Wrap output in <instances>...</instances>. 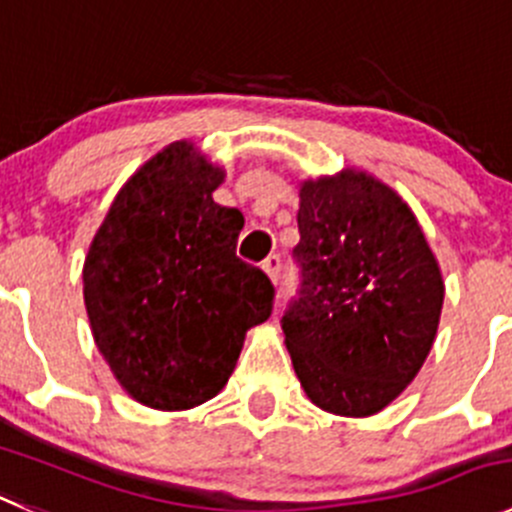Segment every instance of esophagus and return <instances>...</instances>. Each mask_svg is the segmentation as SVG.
I'll list each match as a JSON object with an SVG mask.
<instances>
[{
  "instance_id": "34e87169",
  "label": "esophagus",
  "mask_w": 512,
  "mask_h": 512,
  "mask_svg": "<svg viewBox=\"0 0 512 512\" xmlns=\"http://www.w3.org/2000/svg\"><path fill=\"white\" fill-rule=\"evenodd\" d=\"M261 269H264V274L269 276L271 281H279V276H281V259H279V256H269V259H266L264 264H261Z\"/></svg>"
}]
</instances>
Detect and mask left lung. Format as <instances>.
Segmentation results:
<instances>
[{
  "instance_id": "1",
  "label": "left lung",
  "mask_w": 512,
  "mask_h": 512,
  "mask_svg": "<svg viewBox=\"0 0 512 512\" xmlns=\"http://www.w3.org/2000/svg\"><path fill=\"white\" fill-rule=\"evenodd\" d=\"M299 299L281 319L306 397L369 417L405 392L440 326L445 281L412 208L367 170L299 183Z\"/></svg>"
}]
</instances>
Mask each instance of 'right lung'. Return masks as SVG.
I'll return each instance as SVG.
<instances>
[{
    "label": "right lung",
    "instance_id": "right-lung-1",
    "mask_svg": "<svg viewBox=\"0 0 512 512\" xmlns=\"http://www.w3.org/2000/svg\"><path fill=\"white\" fill-rule=\"evenodd\" d=\"M223 178L191 140L165 145L120 188L87 248L92 339L120 387L153 410L216 397L246 332L271 314L269 276L236 256L241 211L213 201Z\"/></svg>",
    "mask_w": 512,
    "mask_h": 512
}]
</instances>
